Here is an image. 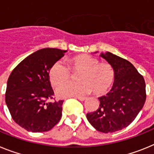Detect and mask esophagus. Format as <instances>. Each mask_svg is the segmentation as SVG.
Masks as SVG:
<instances>
[{"mask_svg":"<svg viewBox=\"0 0 154 154\" xmlns=\"http://www.w3.org/2000/svg\"><path fill=\"white\" fill-rule=\"evenodd\" d=\"M76 99H78L79 100H80V101H85V100H86L87 98L85 97H80V96H77V97H75Z\"/></svg>","mask_w":154,"mask_h":154,"instance_id":"obj_1","label":"esophagus"}]
</instances>
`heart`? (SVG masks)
Here are the masks:
<instances>
[{"mask_svg":"<svg viewBox=\"0 0 154 154\" xmlns=\"http://www.w3.org/2000/svg\"><path fill=\"white\" fill-rule=\"evenodd\" d=\"M70 69L72 72H79L77 75L78 83H65L70 79L69 68L61 61L51 65L49 78L51 85L57 89L60 97L82 96L93 92L96 96H103L109 91L115 82L116 72L112 65L108 62H99L92 55H79L69 59Z\"/></svg>","mask_w":154,"mask_h":154,"instance_id":"1","label":"heart"}]
</instances>
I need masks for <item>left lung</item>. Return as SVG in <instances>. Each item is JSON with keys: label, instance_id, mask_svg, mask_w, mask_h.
I'll return each mask as SVG.
<instances>
[{"label": "left lung", "instance_id": "obj_1", "mask_svg": "<svg viewBox=\"0 0 154 154\" xmlns=\"http://www.w3.org/2000/svg\"><path fill=\"white\" fill-rule=\"evenodd\" d=\"M99 56L114 68L115 82L106 96L98 98V109L87 113L86 117L98 131L113 133L129 126L140 112L146 101V85L129 61L109 51Z\"/></svg>", "mask_w": 154, "mask_h": 154}]
</instances>
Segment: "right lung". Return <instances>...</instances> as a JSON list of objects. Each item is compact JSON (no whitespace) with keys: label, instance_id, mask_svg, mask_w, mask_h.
Segmentation results:
<instances>
[{"label":"right lung","instance_id":"obj_1","mask_svg":"<svg viewBox=\"0 0 154 154\" xmlns=\"http://www.w3.org/2000/svg\"><path fill=\"white\" fill-rule=\"evenodd\" d=\"M66 51L50 48L35 51L21 61L8 78L7 106L14 122L27 131H48L62 117L63 100L50 102L54 91L49 71Z\"/></svg>","mask_w":154,"mask_h":154}]
</instances>
